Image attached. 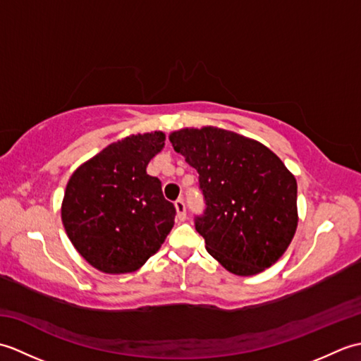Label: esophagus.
I'll use <instances>...</instances> for the list:
<instances>
[{
	"label": "esophagus",
	"mask_w": 361,
	"mask_h": 361,
	"mask_svg": "<svg viewBox=\"0 0 361 361\" xmlns=\"http://www.w3.org/2000/svg\"><path fill=\"white\" fill-rule=\"evenodd\" d=\"M175 209H176V217H178L180 220L186 219V204H185V202H183V198H176Z\"/></svg>",
	"instance_id": "34e87169"
}]
</instances>
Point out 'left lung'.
I'll list each match as a JSON object with an SVG mask.
<instances>
[{
	"instance_id": "1",
	"label": "left lung",
	"mask_w": 361,
	"mask_h": 361,
	"mask_svg": "<svg viewBox=\"0 0 361 361\" xmlns=\"http://www.w3.org/2000/svg\"><path fill=\"white\" fill-rule=\"evenodd\" d=\"M171 142L198 172L204 209L194 224L209 255L239 276L271 267L296 231L295 176L265 145L226 130H180Z\"/></svg>"
}]
</instances>
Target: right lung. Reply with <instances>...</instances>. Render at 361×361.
<instances>
[{
    "instance_id": "right-lung-1",
    "label": "right lung",
    "mask_w": 361,
    "mask_h": 361,
    "mask_svg": "<svg viewBox=\"0 0 361 361\" xmlns=\"http://www.w3.org/2000/svg\"><path fill=\"white\" fill-rule=\"evenodd\" d=\"M161 132L110 144L68 181L62 221L80 256L104 273H132L155 255L176 209L161 181L145 172L163 149Z\"/></svg>"
}]
</instances>
